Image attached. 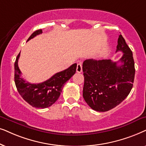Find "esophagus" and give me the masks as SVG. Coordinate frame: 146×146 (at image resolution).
I'll return each mask as SVG.
<instances>
[{"label":"esophagus","mask_w":146,"mask_h":146,"mask_svg":"<svg viewBox=\"0 0 146 146\" xmlns=\"http://www.w3.org/2000/svg\"><path fill=\"white\" fill-rule=\"evenodd\" d=\"M76 71L77 73H81L82 72V65H81V63L77 64Z\"/></svg>","instance_id":"esophagus-1"}]
</instances>
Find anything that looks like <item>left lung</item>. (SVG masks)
I'll use <instances>...</instances> for the list:
<instances>
[{"instance_id": "8db88e82", "label": "left lung", "mask_w": 146, "mask_h": 146, "mask_svg": "<svg viewBox=\"0 0 146 146\" xmlns=\"http://www.w3.org/2000/svg\"><path fill=\"white\" fill-rule=\"evenodd\" d=\"M123 52L117 62L111 59H87L83 63V96L93 110L108 111L123 102L133 87L135 63L133 54L121 35L116 52ZM121 62V65L118 63Z\"/></svg>"}]
</instances>
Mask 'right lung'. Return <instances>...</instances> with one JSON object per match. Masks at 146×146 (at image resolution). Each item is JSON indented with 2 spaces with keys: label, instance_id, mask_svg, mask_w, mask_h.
I'll list each match as a JSON object with an SVG mask.
<instances>
[{
  "label": "right lung",
  "instance_id": "1",
  "mask_svg": "<svg viewBox=\"0 0 146 146\" xmlns=\"http://www.w3.org/2000/svg\"><path fill=\"white\" fill-rule=\"evenodd\" d=\"M42 33L41 29L35 31L27 41ZM19 57L20 53L15 63V85L23 100L35 108H46L55 104L61 95L64 84L76 72L77 63H74L68 69L57 73L44 82L32 84L21 77V72L18 66Z\"/></svg>",
  "mask_w": 146,
  "mask_h": 146
}]
</instances>
